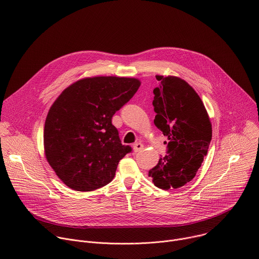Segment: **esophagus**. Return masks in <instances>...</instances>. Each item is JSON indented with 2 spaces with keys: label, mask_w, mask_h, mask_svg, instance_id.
I'll return each mask as SVG.
<instances>
[{
  "label": "esophagus",
  "mask_w": 259,
  "mask_h": 259,
  "mask_svg": "<svg viewBox=\"0 0 259 259\" xmlns=\"http://www.w3.org/2000/svg\"><path fill=\"white\" fill-rule=\"evenodd\" d=\"M142 149H143V144H142L141 142H135V143L133 144V151H134L135 153L140 152Z\"/></svg>",
  "instance_id": "esophagus-1"
}]
</instances>
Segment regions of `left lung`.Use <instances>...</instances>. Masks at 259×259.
Instances as JSON below:
<instances>
[{
    "label": "left lung",
    "mask_w": 259,
    "mask_h": 259,
    "mask_svg": "<svg viewBox=\"0 0 259 259\" xmlns=\"http://www.w3.org/2000/svg\"><path fill=\"white\" fill-rule=\"evenodd\" d=\"M155 125L168 138L167 154L149 171L156 187L178 189L190 182L201 167L212 138V126L197 92L177 77L156 76Z\"/></svg>",
    "instance_id": "1"
}]
</instances>
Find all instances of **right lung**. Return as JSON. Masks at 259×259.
<instances>
[{"instance_id": "right-lung-1", "label": "right lung", "mask_w": 259, "mask_h": 259, "mask_svg": "<svg viewBox=\"0 0 259 259\" xmlns=\"http://www.w3.org/2000/svg\"><path fill=\"white\" fill-rule=\"evenodd\" d=\"M139 86L133 78H86L52 104L44 128L45 155L68 188L91 192L113 180L120 160L132 149L121 143L112 119Z\"/></svg>"}]
</instances>
